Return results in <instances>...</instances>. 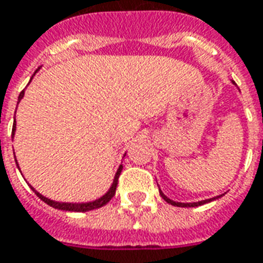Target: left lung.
Wrapping results in <instances>:
<instances>
[{
    "label": "left lung",
    "mask_w": 263,
    "mask_h": 263,
    "mask_svg": "<svg viewBox=\"0 0 263 263\" xmlns=\"http://www.w3.org/2000/svg\"><path fill=\"white\" fill-rule=\"evenodd\" d=\"M160 195L161 198L164 199V201L167 202V203H170V205L173 206H181V208H192V206H201L203 205V203H208V202H212V201H215V199H217V196L216 198H212V199H206V201H201V202H194V203H181V202H174V201H171V199H168L163 192L160 191Z\"/></svg>",
    "instance_id": "left-lung-1"
}]
</instances>
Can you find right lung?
Instances as JSON below:
<instances>
[{
  "mask_svg": "<svg viewBox=\"0 0 263 263\" xmlns=\"http://www.w3.org/2000/svg\"><path fill=\"white\" fill-rule=\"evenodd\" d=\"M25 95V90L21 92L19 97H17V100H21ZM13 132H15V122H13V126H12V135ZM121 170H122V166H120V168L117 170V174H116V178H114V182H112L111 188L108 190L106 195H103L102 198H99L96 201L93 202H87V203H62V202H54L51 199H48L46 196L40 195L34 188H32L34 194L42 199L43 202H46L47 205L52 206V208H55V209H61V211H68V212H87V211H93V209H97V208H102L107 203V202L111 201V198L116 195V190H117V184H118V178H120V174H121Z\"/></svg>",
  "mask_w": 263,
  "mask_h": 263,
  "instance_id": "right-lung-1",
  "label": "right lung"
}]
</instances>
